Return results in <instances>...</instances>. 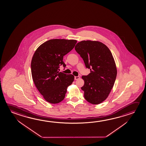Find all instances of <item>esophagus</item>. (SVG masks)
I'll use <instances>...</instances> for the list:
<instances>
[{
	"mask_svg": "<svg viewBox=\"0 0 146 146\" xmlns=\"http://www.w3.org/2000/svg\"><path fill=\"white\" fill-rule=\"evenodd\" d=\"M80 78V77L78 76H75L74 77V79L75 80H77V79H79Z\"/></svg>",
	"mask_w": 146,
	"mask_h": 146,
	"instance_id": "obj_1",
	"label": "esophagus"
}]
</instances>
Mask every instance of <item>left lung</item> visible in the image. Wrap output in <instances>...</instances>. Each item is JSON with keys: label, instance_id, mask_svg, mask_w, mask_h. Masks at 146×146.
<instances>
[{"label": "left lung", "instance_id": "left-lung-1", "mask_svg": "<svg viewBox=\"0 0 146 146\" xmlns=\"http://www.w3.org/2000/svg\"><path fill=\"white\" fill-rule=\"evenodd\" d=\"M91 73L83 75L81 87L84 97L89 103L98 104L108 98L116 79L117 70L109 48L98 41H82L75 47Z\"/></svg>", "mask_w": 146, "mask_h": 146}]
</instances>
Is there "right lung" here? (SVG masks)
<instances>
[{"instance_id": "obj_1", "label": "right lung", "mask_w": 146, "mask_h": 146, "mask_svg": "<svg viewBox=\"0 0 146 146\" xmlns=\"http://www.w3.org/2000/svg\"><path fill=\"white\" fill-rule=\"evenodd\" d=\"M76 40L52 39L40 46L31 60V71L34 84L48 102L60 103L65 98L67 88L74 81L72 74L59 72L65 68L63 57L73 49Z\"/></svg>"}]
</instances>
